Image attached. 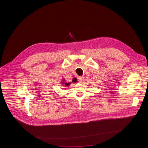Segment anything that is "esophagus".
Returning <instances> with one entry per match:
<instances>
[{
  "instance_id": "esophagus-1",
  "label": "esophagus",
  "mask_w": 148,
  "mask_h": 148,
  "mask_svg": "<svg viewBox=\"0 0 148 148\" xmlns=\"http://www.w3.org/2000/svg\"><path fill=\"white\" fill-rule=\"evenodd\" d=\"M78 81L79 82H82L84 81V77L82 76H80L78 77Z\"/></svg>"
}]
</instances>
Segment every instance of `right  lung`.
I'll return each instance as SVG.
<instances>
[{
    "label": "right lung",
    "mask_w": 148,
    "mask_h": 148,
    "mask_svg": "<svg viewBox=\"0 0 148 148\" xmlns=\"http://www.w3.org/2000/svg\"><path fill=\"white\" fill-rule=\"evenodd\" d=\"M61 83L62 84H63V85H64L65 86L69 87V85H70V84L71 82H69V83H67V82H64V79H62V81H61Z\"/></svg>",
    "instance_id": "add662e5"
}]
</instances>
